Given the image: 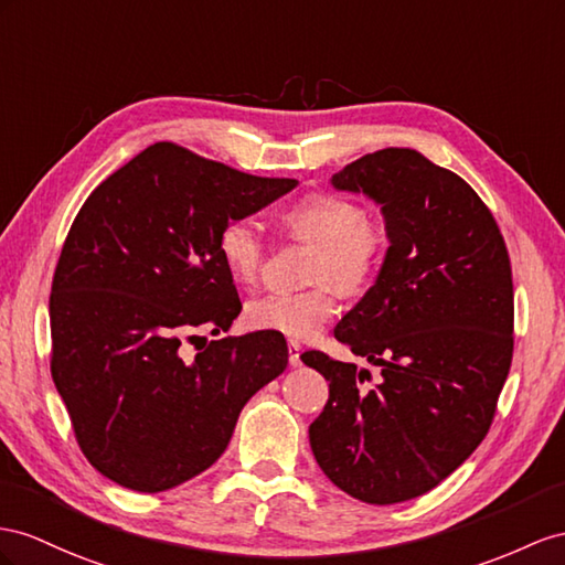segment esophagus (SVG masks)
<instances>
[{
  "instance_id": "obj_1",
  "label": "esophagus",
  "mask_w": 565,
  "mask_h": 565,
  "mask_svg": "<svg viewBox=\"0 0 565 565\" xmlns=\"http://www.w3.org/2000/svg\"><path fill=\"white\" fill-rule=\"evenodd\" d=\"M288 365H291V367H300L302 365L300 343H296V341H288Z\"/></svg>"
}]
</instances>
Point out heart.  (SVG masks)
I'll return each instance as SVG.
<instances>
[{"label":"heart","instance_id":"1","mask_svg":"<svg viewBox=\"0 0 565 565\" xmlns=\"http://www.w3.org/2000/svg\"><path fill=\"white\" fill-rule=\"evenodd\" d=\"M286 234L315 245L308 281L317 284L302 294H269L245 308L253 329L274 331L294 341L312 339L337 310L334 291L358 296L372 284L386 253V231L367 220L353 200L312 193L294 202L281 216ZM216 253L228 277L255 284L265 265V241L253 220H231L216 238Z\"/></svg>","mask_w":565,"mask_h":565}]
</instances>
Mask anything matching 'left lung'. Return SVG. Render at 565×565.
Here are the masks:
<instances>
[{"mask_svg": "<svg viewBox=\"0 0 565 565\" xmlns=\"http://www.w3.org/2000/svg\"><path fill=\"white\" fill-rule=\"evenodd\" d=\"M331 185L384 214L377 281L334 329L382 380L365 386L367 370L302 353L329 382L310 446L353 499L408 501L462 466L494 420L513 358L511 259L480 195L417 150L360 157Z\"/></svg>", "mask_w": 565, "mask_h": 565, "instance_id": "left-lung-1", "label": "left lung"}]
</instances>
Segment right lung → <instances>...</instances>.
I'll use <instances>...</instances> for the list:
<instances>
[{
  "label": "right lung",
  "mask_w": 565,
  "mask_h": 565,
  "mask_svg": "<svg viewBox=\"0 0 565 565\" xmlns=\"http://www.w3.org/2000/svg\"><path fill=\"white\" fill-rule=\"evenodd\" d=\"M154 142L99 183L71 224L50 296L52 380L90 466L164 491L224 454L245 403L288 365L281 334L228 331L241 312L216 238L294 191Z\"/></svg>",
  "instance_id": "right-lung-1"
}]
</instances>
